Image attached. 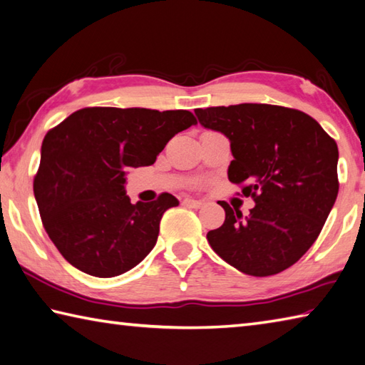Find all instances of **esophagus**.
<instances>
[{"label": "esophagus", "mask_w": 365, "mask_h": 365, "mask_svg": "<svg viewBox=\"0 0 365 365\" xmlns=\"http://www.w3.org/2000/svg\"><path fill=\"white\" fill-rule=\"evenodd\" d=\"M182 204L187 205V207H191V209H200V207H202V202H201V201H196V200H183Z\"/></svg>", "instance_id": "1"}]
</instances>
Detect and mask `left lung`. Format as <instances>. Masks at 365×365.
I'll list each match as a JSON object with an SVG mask.
<instances>
[{"instance_id":"obj_1","label":"left lung","mask_w":365,"mask_h":365,"mask_svg":"<svg viewBox=\"0 0 365 365\" xmlns=\"http://www.w3.org/2000/svg\"><path fill=\"white\" fill-rule=\"evenodd\" d=\"M204 128L230 138L231 183L255 205L242 218L228 202L207 233L218 257L244 274H277L313 246L339 195V147L300 110L267 103L196 108Z\"/></svg>"}]
</instances>
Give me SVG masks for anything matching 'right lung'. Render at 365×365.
I'll use <instances>...</instances> for the list:
<instances>
[{"label": "right lung", "instance_id": "add662e5", "mask_svg": "<svg viewBox=\"0 0 365 365\" xmlns=\"http://www.w3.org/2000/svg\"><path fill=\"white\" fill-rule=\"evenodd\" d=\"M196 123L187 110L89 107L46 134L33 191L65 260L91 276L113 277L150 254L163 214L178 201L161 193L130 204L125 172L153 164L172 137Z\"/></svg>", "mask_w": 365, "mask_h": 365}]
</instances>
